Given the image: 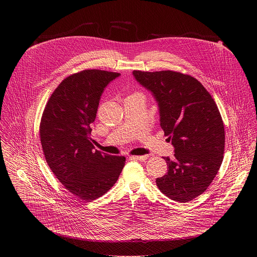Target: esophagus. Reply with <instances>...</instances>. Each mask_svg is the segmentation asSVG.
<instances>
[{
  "label": "esophagus",
  "mask_w": 257,
  "mask_h": 257,
  "mask_svg": "<svg viewBox=\"0 0 257 257\" xmlns=\"http://www.w3.org/2000/svg\"><path fill=\"white\" fill-rule=\"evenodd\" d=\"M148 158L147 155H142V156H131V159H136V160H140V161H144Z\"/></svg>",
  "instance_id": "34e87169"
}]
</instances>
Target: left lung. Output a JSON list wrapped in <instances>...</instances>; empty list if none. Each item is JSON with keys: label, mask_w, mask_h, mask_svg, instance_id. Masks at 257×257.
I'll return each instance as SVG.
<instances>
[{"label": "left lung", "mask_w": 257, "mask_h": 257, "mask_svg": "<svg viewBox=\"0 0 257 257\" xmlns=\"http://www.w3.org/2000/svg\"><path fill=\"white\" fill-rule=\"evenodd\" d=\"M132 74L152 92L160 126L175 148L174 159L164 157L169 170L156 184L174 201H192L207 190L223 161L225 131L218 106L190 75L174 71Z\"/></svg>", "instance_id": "1"}]
</instances>
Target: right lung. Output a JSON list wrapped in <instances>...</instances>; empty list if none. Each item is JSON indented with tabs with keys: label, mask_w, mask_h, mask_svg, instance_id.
<instances>
[{
	"label": "right lung",
	"mask_w": 257,
	"mask_h": 257,
	"mask_svg": "<svg viewBox=\"0 0 257 257\" xmlns=\"http://www.w3.org/2000/svg\"><path fill=\"white\" fill-rule=\"evenodd\" d=\"M118 76L85 70L66 77L51 94L40 120L48 166L67 191L86 202L109 191L125 166L124 156L93 150L89 138L104 88Z\"/></svg>",
	"instance_id": "right-lung-1"
}]
</instances>
